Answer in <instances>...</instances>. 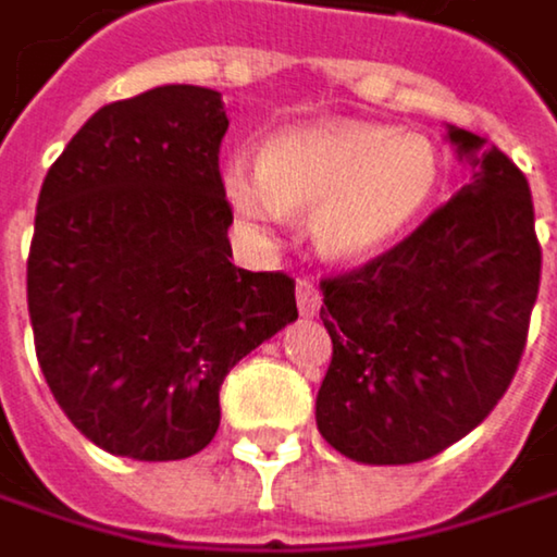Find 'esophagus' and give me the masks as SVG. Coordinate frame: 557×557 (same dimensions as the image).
I'll list each match as a JSON object with an SVG mask.
<instances>
[{"label": "esophagus", "instance_id": "1", "mask_svg": "<svg viewBox=\"0 0 557 557\" xmlns=\"http://www.w3.org/2000/svg\"><path fill=\"white\" fill-rule=\"evenodd\" d=\"M295 295H298V311H301V318H314L318 308H321V292H318V285H314L311 278H298Z\"/></svg>", "mask_w": 557, "mask_h": 557}]
</instances>
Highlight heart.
<instances>
[{"mask_svg": "<svg viewBox=\"0 0 557 557\" xmlns=\"http://www.w3.org/2000/svg\"><path fill=\"white\" fill-rule=\"evenodd\" d=\"M436 189L440 153L423 134L364 121L292 127L262 147L259 166L246 157L223 166V196L249 236L265 239L308 210L311 239L331 259L391 249Z\"/></svg>", "mask_w": 557, "mask_h": 557, "instance_id": "heart-1", "label": "heart"}]
</instances>
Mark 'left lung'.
<instances>
[{"label":"left lung","instance_id":"8db88e82","mask_svg":"<svg viewBox=\"0 0 557 557\" xmlns=\"http://www.w3.org/2000/svg\"><path fill=\"white\" fill-rule=\"evenodd\" d=\"M446 140L472 180L404 243L321 282L331 364L314 420L355 462L443 453L490 417L525 351L542 278L529 180L462 127Z\"/></svg>","mask_w":557,"mask_h":557}]
</instances>
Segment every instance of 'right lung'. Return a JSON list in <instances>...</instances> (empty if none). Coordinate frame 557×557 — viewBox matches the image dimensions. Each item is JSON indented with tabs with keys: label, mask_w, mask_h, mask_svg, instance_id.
Instances as JSON below:
<instances>
[{
	"label": "right lung",
	"mask_w": 557,
	"mask_h": 557,
	"mask_svg": "<svg viewBox=\"0 0 557 557\" xmlns=\"http://www.w3.org/2000/svg\"><path fill=\"white\" fill-rule=\"evenodd\" d=\"M213 88L104 104L51 163L28 252L41 374L95 446L186 459L220 430L226 374L298 318L285 272L236 269Z\"/></svg>",
	"instance_id": "right-lung-1"
}]
</instances>
